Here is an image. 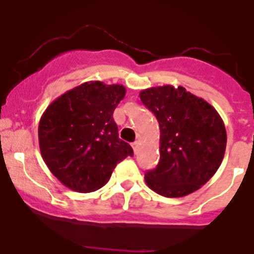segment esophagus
Returning a JSON list of instances; mask_svg holds the SVG:
<instances>
[{
	"label": "esophagus",
	"mask_w": 254,
	"mask_h": 254,
	"mask_svg": "<svg viewBox=\"0 0 254 254\" xmlns=\"http://www.w3.org/2000/svg\"><path fill=\"white\" fill-rule=\"evenodd\" d=\"M132 150H134V152L136 153L137 151H139V146H140V141H135V142H132Z\"/></svg>",
	"instance_id": "1"
}]
</instances>
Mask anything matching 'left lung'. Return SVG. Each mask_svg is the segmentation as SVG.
Wrapping results in <instances>:
<instances>
[{
  "instance_id": "obj_1",
  "label": "left lung",
  "mask_w": 254,
  "mask_h": 254,
  "mask_svg": "<svg viewBox=\"0 0 254 254\" xmlns=\"http://www.w3.org/2000/svg\"><path fill=\"white\" fill-rule=\"evenodd\" d=\"M140 99L160 124V162L147 171L148 188L166 198L198 190L215 175L226 150V129L216 109L179 86L151 87Z\"/></svg>"
}]
</instances>
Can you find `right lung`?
Returning <instances> with one entry per match:
<instances>
[{
    "mask_svg": "<svg viewBox=\"0 0 254 254\" xmlns=\"http://www.w3.org/2000/svg\"><path fill=\"white\" fill-rule=\"evenodd\" d=\"M123 84L84 82L51 102L38 127L39 147L48 168L78 193L102 188L117 163L132 156L119 139L113 113L125 97Z\"/></svg>",
    "mask_w": 254,
    "mask_h": 254,
    "instance_id": "1",
    "label": "right lung"
}]
</instances>
